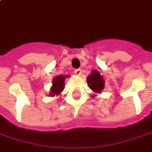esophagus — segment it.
Returning a JSON list of instances; mask_svg holds the SVG:
<instances>
[{
	"instance_id": "1",
	"label": "esophagus",
	"mask_w": 152,
	"mask_h": 152,
	"mask_svg": "<svg viewBox=\"0 0 152 152\" xmlns=\"http://www.w3.org/2000/svg\"><path fill=\"white\" fill-rule=\"evenodd\" d=\"M81 72H81V69H76V70H75V74L77 75V76H80V75H81Z\"/></svg>"
}]
</instances>
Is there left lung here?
<instances>
[{"label":"left lung","mask_w":152,"mask_h":152,"mask_svg":"<svg viewBox=\"0 0 152 152\" xmlns=\"http://www.w3.org/2000/svg\"><path fill=\"white\" fill-rule=\"evenodd\" d=\"M87 83L91 90L96 93H100L104 86V81L102 78L101 75L95 70L87 77Z\"/></svg>","instance_id":"left-lung-1"}]
</instances>
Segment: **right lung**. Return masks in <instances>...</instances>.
<instances>
[{
  "instance_id": "add662e5",
  "label": "right lung",
  "mask_w": 152,
  "mask_h": 152,
  "mask_svg": "<svg viewBox=\"0 0 152 152\" xmlns=\"http://www.w3.org/2000/svg\"><path fill=\"white\" fill-rule=\"evenodd\" d=\"M66 77H67V76H58L56 78H54L53 80V85L51 87V96L58 95L63 91Z\"/></svg>"
}]
</instances>
